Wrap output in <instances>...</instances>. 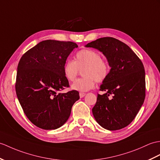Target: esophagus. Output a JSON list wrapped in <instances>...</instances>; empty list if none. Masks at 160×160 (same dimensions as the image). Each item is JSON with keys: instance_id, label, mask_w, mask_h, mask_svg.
<instances>
[{"instance_id": "1", "label": "esophagus", "mask_w": 160, "mask_h": 160, "mask_svg": "<svg viewBox=\"0 0 160 160\" xmlns=\"http://www.w3.org/2000/svg\"><path fill=\"white\" fill-rule=\"evenodd\" d=\"M80 98H84L85 95H86V94L85 93H84V92H80Z\"/></svg>"}]
</instances>
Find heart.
I'll use <instances>...</instances> for the list:
<instances>
[{"label": "heart", "instance_id": "b5f03b06", "mask_svg": "<svg viewBox=\"0 0 160 160\" xmlns=\"http://www.w3.org/2000/svg\"><path fill=\"white\" fill-rule=\"evenodd\" d=\"M82 70L84 78L76 80L72 85L73 90L87 92L95 87V81L102 82L110 72V67L97 51L84 49L78 52L75 61L69 59L63 65V73L65 78L72 82L76 79L80 69Z\"/></svg>", "mask_w": 160, "mask_h": 160}]
</instances>
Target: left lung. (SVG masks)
Returning <instances> with one entry per match:
<instances>
[{
    "label": "left lung",
    "mask_w": 160,
    "mask_h": 160,
    "mask_svg": "<svg viewBox=\"0 0 160 160\" xmlns=\"http://www.w3.org/2000/svg\"><path fill=\"white\" fill-rule=\"evenodd\" d=\"M85 47L102 52L111 68L100 85V91L106 92L98 94L92 109L95 119L108 130L124 128L134 119L145 98L142 62L128 45L113 38H99Z\"/></svg>",
    "instance_id": "8db88e82"
}]
</instances>
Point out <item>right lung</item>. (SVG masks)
<instances>
[{"instance_id":"1","label":"right lung","mask_w":160,"mask_h":160,"mask_svg":"<svg viewBox=\"0 0 160 160\" xmlns=\"http://www.w3.org/2000/svg\"><path fill=\"white\" fill-rule=\"evenodd\" d=\"M76 43L45 40L28 50L19 61L16 91L28 119L46 130L58 129L70 116L73 103L80 99L76 91L59 92L69 87L63 65Z\"/></svg>"}]
</instances>
